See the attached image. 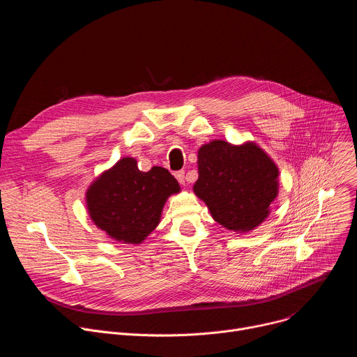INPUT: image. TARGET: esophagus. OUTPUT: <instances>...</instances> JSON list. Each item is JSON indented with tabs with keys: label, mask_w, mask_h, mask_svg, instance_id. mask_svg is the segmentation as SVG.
<instances>
[{
	"label": "esophagus",
	"mask_w": 357,
	"mask_h": 357,
	"mask_svg": "<svg viewBox=\"0 0 357 357\" xmlns=\"http://www.w3.org/2000/svg\"><path fill=\"white\" fill-rule=\"evenodd\" d=\"M175 178L178 179V182L181 185H185V171H176L175 172Z\"/></svg>",
	"instance_id": "1"
}]
</instances>
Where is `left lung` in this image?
<instances>
[{
    "mask_svg": "<svg viewBox=\"0 0 357 357\" xmlns=\"http://www.w3.org/2000/svg\"><path fill=\"white\" fill-rule=\"evenodd\" d=\"M197 174L195 195L227 230L247 233L270 216L280 171L256 142L234 145L213 139L203 144L197 151Z\"/></svg>",
    "mask_w": 357,
    "mask_h": 357,
    "instance_id": "left-lung-1",
    "label": "left lung"
}]
</instances>
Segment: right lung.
<instances>
[{
    "mask_svg": "<svg viewBox=\"0 0 357 357\" xmlns=\"http://www.w3.org/2000/svg\"><path fill=\"white\" fill-rule=\"evenodd\" d=\"M178 181L162 167L148 172L124 157L101 172L86 190V206L97 229L119 243L139 244L160 222L167 199L179 193Z\"/></svg>",
    "mask_w": 357,
    "mask_h": 357,
    "instance_id": "right-lung-1",
    "label": "right lung"
}]
</instances>
